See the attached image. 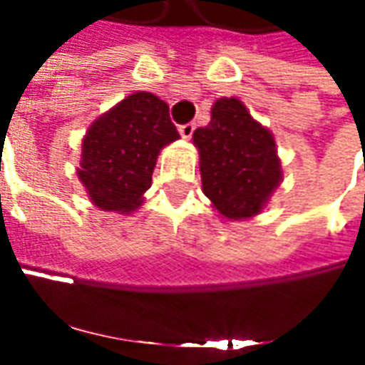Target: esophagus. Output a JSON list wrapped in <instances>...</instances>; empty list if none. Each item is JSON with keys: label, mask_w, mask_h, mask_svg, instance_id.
<instances>
[{"label": "esophagus", "mask_w": 365, "mask_h": 365, "mask_svg": "<svg viewBox=\"0 0 365 365\" xmlns=\"http://www.w3.org/2000/svg\"><path fill=\"white\" fill-rule=\"evenodd\" d=\"M178 132H180V136H182V138H190V136H192V132H195V124H192V122H187V124L178 126Z\"/></svg>", "instance_id": "1"}]
</instances>
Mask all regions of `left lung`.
Listing matches in <instances>:
<instances>
[{
  "instance_id": "left-lung-1",
  "label": "left lung",
  "mask_w": 365,
  "mask_h": 365,
  "mask_svg": "<svg viewBox=\"0 0 365 365\" xmlns=\"http://www.w3.org/2000/svg\"><path fill=\"white\" fill-rule=\"evenodd\" d=\"M202 192L227 221L251 219L283 180L275 136L237 98H219L211 122L197 128Z\"/></svg>"
}]
</instances>
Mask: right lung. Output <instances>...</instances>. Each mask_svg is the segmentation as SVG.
<instances>
[{"label":"right lung","mask_w":365,"mask_h":365,"mask_svg":"<svg viewBox=\"0 0 365 365\" xmlns=\"http://www.w3.org/2000/svg\"><path fill=\"white\" fill-rule=\"evenodd\" d=\"M175 140L165 100L134 92L90 124L76 175L100 211L130 215L150 188L158 154Z\"/></svg>","instance_id":"obj_1"}]
</instances>
